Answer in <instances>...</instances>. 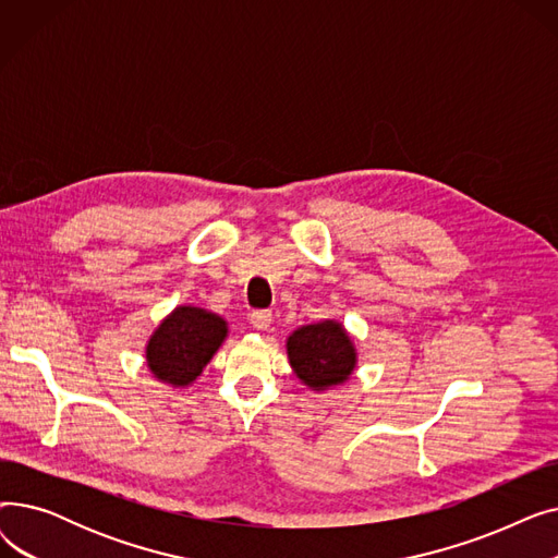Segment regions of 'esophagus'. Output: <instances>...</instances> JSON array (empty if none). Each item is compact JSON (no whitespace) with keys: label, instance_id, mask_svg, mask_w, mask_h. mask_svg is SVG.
<instances>
[{"label":"esophagus","instance_id":"34e87169","mask_svg":"<svg viewBox=\"0 0 558 558\" xmlns=\"http://www.w3.org/2000/svg\"><path fill=\"white\" fill-rule=\"evenodd\" d=\"M271 318H274V314H271V312H267V310H257V312H253V314H251V326H253L255 330H269V326H271Z\"/></svg>","mask_w":558,"mask_h":558}]
</instances>
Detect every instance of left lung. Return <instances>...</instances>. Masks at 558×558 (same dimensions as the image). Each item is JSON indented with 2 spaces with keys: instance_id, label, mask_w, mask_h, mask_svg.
Masks as SVG:
<instances>
[{
  "instance_id": "1",
  "label": "left lung",
  "mask_w": 558,
  "mask_h": 558,
  "mask_svg": "<svg viewBox=\"0 0 558 558\" xmlns=\"http://www.w3.org/2000/svg\"><path fill=\"white\" fill-rule=\"evenodd\" d=\"M284 348L291 371L316 393L343 387L357 368L355 341L337 318L296 328Z\"/></svg>"
}]
</instances>
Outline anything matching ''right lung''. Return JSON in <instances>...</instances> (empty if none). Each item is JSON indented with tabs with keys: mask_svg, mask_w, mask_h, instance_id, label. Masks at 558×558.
<instances>
[{
	"mask_svg": "<svg viewBox=\"0 0 558 558\" xmlns=\"http://www.w3.org/2000/svg\"><path fill=\"white\" fill-rule=\"evenodd\" d=\"M228 337V320L196 305L173 307L144 345L146 368L158 383L187 389Z\"/></svg>",
	"mask_w": 558,
	"mask_h": 558,
	"instance_id": "add662e5",
	"label": "right lung"
}]
</instances>
